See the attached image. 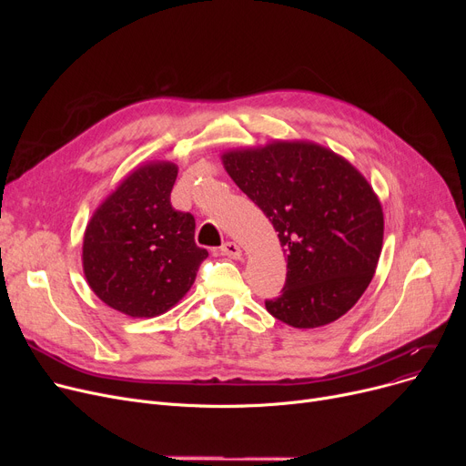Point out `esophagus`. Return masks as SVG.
<instances>
[{
    "label": "esophagus",
    "instance_id": "1",
    "mask_svg": "<svg viewBox=\"0 0 466 466\" xmlns=\"http://www.w3.org/2000/svg\"><path fill=\"white\" fill-rule=\"evenodd\" d=\"M220 255L230 257V258H241V249L238 243L227 241V243H223V248H220Z\"/></svg>",
    "mask_w": 466,
    "mask_h": 466
}]
</instances>
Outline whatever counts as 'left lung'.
I'll return each instance as SVG.
<instances>
[{"instance_id":"1","label":"left lung","mask_w":466,"mask_h":466,"mask_svg":"<svg viewBox=\"0 0 466 466\" xmlns=\"http://www.w3.org/2000/svg\"><path fill=\"white\" fill-rule=\"evenodd\" d=\"M223 164L270 218L287 255L285 287L266 309L295 329L348 313L370 285L383 246V209L360 171L311 141L228 151Z\"/></svg>"}]
</instances>
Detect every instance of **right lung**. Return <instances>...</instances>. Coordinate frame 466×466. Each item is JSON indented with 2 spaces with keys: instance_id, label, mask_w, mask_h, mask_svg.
I'll return each instance as SVG.
<instances>
[{
  "instance_id": "right-lung-1",
  "label": "right lung",
  "mask_w": 466,
  "mask_h": 466,
  "mask_svg": "<svg viewBox=\"0 0 466 466\" xmlns=\"http://www.w3.org/2000/svg\"><path fill=\"white\" fill-rule=\"evenodd\" d=\"M174 162L145 164L90 218L83 270L94 295L128 317H157L192 287L208 251L194 241V217L171 208Z\"/></svg>"
}]
</instances>
